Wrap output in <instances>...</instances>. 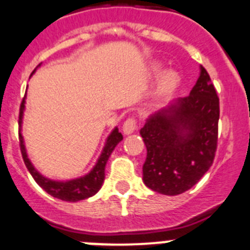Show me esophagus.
<instances>
[{"label":"esophagus","instance_id":"34e87169","mask_svg":"<svg viewBox=\"0 0 250 250\" xmlns=\"http://www.w3.org/2000/svg\"><path fill=\"white\" fill-rule=\"evenodd\" d=\"M135 129H136L135 119L130 118V119H127L125 123H124L123 131H124V134H125V135H130V134H132V132L135 131Z\"/></svg>","mask_w":250,"mask_h":250}]
</instances>
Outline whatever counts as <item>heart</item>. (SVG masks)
<instances>
[{"mask_svg": "<svg viewBox=\"0 0 250 250\" xmlns=\"http://www.w3.org/2000/svg\"><path fill=\"white\" fill-rule=\"evenodd\" d=\"M163 70V65L159 62H154L149 66V77H155ZM179 83H180V76L174 70H165L161 72L159 76L158 83L155 87V98L156 99H164L169 95L173 94L178 89Z\"/></svg>", "mask_w": 250, "mask_h": 250, "instance_id": "heart-1", "label": "heart"}]
</instances>
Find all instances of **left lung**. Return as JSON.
<instances>
[{
  "instance_id": "8db88e82",
  "label": "left lung",
  "mask_w": 250,
  "mask_h": 250,
  "mask_svg": "<svg viewBox=\"0 0 250 250\" xmlns=\"http://www.w3.org/2000/svg\"><path fill=\"white\" fill-rule=\"evenodd\" d=\"M218 121L219 99L210 76L200 66L190 94L150 115L140 129L147 150L144 184L164 195L193 188L213 164Z\"/></svg>"
}]
</instances>
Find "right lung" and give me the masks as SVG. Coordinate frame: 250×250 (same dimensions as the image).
<instances>
[{"mask_svg":"<svg viewBox=\"0 0 250 250\" xmlns=\"http://www.w3.org/2000/svg\"><path fill=\"white\" fill-rule=\"evenodd\" d=\"M41 66V65H39ZM37 66V67H39ZM36 70H34L32 74H35ZM25 103L26 96L23 98L20 107V119H19V127H20V146H21L22 158L25 161L26 167L28 169L32 178L35 179V182L42 188L46 193L52 195L54 198L61 199L63 202H79V200L87 199L90 196L95 195L100 190V188L103 187L104 179H105V167L106 163L109 160L111 152L114 151L115 146L123 140V135L121 132H119L118 127H114L112 131L110 132V135L106 138L105 145L103 147L100 156H99L96 164L94 165L89 173L85 174L83 176L76 179H70V180H52L50 178H46L42 174L40 173L39 170L35 167V165L31 163L30 158L27 155V150L25 146V140L22 136V119H23V112H25Z\"/></svg>","mask_w":250,"mask_h":250,"instance_id":"add662e5","label":"right lung"}]
</instances>
